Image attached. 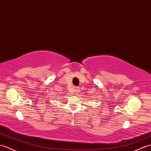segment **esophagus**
<instances>
[{
	"label": "esophagus",
	"mask_w": 151,
	"mask_h": 151,
	"mask_svg": "<svg viewBox=\"0 0 151 151\" xmlns=\"http://www.w3.org/2000/svg\"><path fill=\"white\" fill-rule=\"evenodd\" d=\"M75 92H78V88H75Z\"/></svg>",
	"instance_id": "obj_1"
}]
</instances>
